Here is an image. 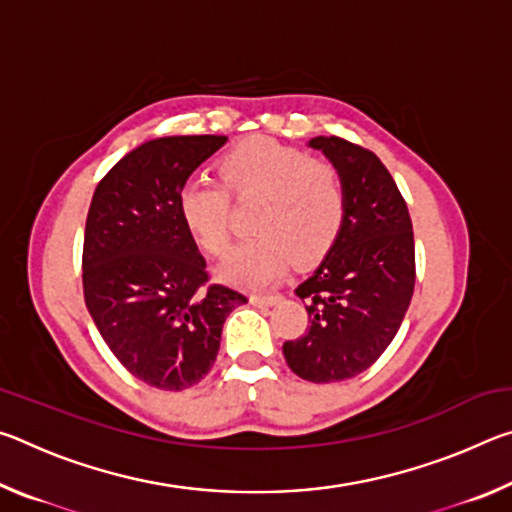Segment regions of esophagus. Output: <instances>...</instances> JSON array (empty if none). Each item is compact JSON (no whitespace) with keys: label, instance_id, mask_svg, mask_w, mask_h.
I'll return each mask as SVG.
<instances>
[{"label":"esophagus","instance_id":"1","mask_svg":"<svg viewBox=\"0 0 512 512\" xmlns=\"http://www.w3.org/2000/svg\"><path fill=\"white\" fill-rule=\"evenodd\" d=\"M280 300H282L280 293H255V296L250 298V302L257 307H271V305H277Z\"/></svg>","mask_w":512,"mask_h":512}]
</instances>
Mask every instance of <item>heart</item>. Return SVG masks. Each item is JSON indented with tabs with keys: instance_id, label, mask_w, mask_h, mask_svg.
<instances>
[{
	"instance_id": "obj_1",
	"label": "heart",
	"mask_w": 512,
	"mask_h": 512,
	"mask_svg": "<svg viewBox=\"0 0 512 512\" xmlns=\"http://www.w3.org/2000/svg\"><path fill=\"white\" fill-rule=\"evenodd\" d=\"M219 183L192 180L178 194L185 228L205 253L221 257L230 248V197L259 203L253 212V239L232 250L221 266L225 280L264 287L277 280L291 257L311 262L325 255L345 221V185L329 160L275 140L257 137L223 155Z\"/></svg>"
}]
</instances>
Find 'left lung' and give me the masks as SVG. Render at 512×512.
<instances>
[{"mask_svg":"<svg viewBox=\"0 0 512 512\" xmlns=\"http://www.w3.org/2000/svg\"><path fill=\"white\" fill-rule=\"evenodd\" d=\"M309 146L341 171L345 221L323 262L298 284L311 325L282 352L298 377L332 384L368 370L395 339L415 284L413 225L375 153L323 135Z\"/></svg>","mask_w":512,"mask_h":512,"instance_id":"1","label":"left lung"}]
</instances>
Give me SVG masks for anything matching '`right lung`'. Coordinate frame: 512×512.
<instances>
[{"mask_svg": "<svg viewBox=\"0 0 512 512\" xmlns=\"http://www.w3.org/2000/svg\"><path fill=\"white\" fill-rule=\"evenodd\" d=\"M225 142L176 135L140 144L103 176L85 221V307L121 366L162 391H185L210 372L225 318L248 302L207 284L205 257L178 212L187 178Z\"/></svg>", "mask_w": 512, "mask_h": 512, "instance_id": "1", "label": "right lung"}]
</instances>
